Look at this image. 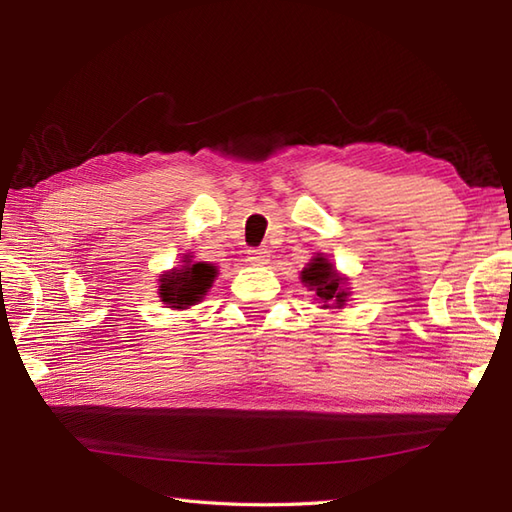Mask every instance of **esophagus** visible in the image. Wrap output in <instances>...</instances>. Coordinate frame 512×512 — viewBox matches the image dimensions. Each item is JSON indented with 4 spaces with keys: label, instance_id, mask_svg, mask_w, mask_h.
<instances>
[{
    "label": "esophagus",
    "instance_id": "esophagus-1",
    "mask_svg": "<svg viewBox=\"0 0 512 512\" xmlns=\"http://www.w3.org/2000/svg\"><path fill=\"white\" fill-rule=\"evenodd\" d=\"M248 262L253 266H264L270 262V250L268 248H250L248 250Z\"/></svg>",
    "mask_w": 512,
    "mask_h": 512
}]
</instances>
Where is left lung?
I'll list each match as a JSON object with an SVG mask.
<instances>
[{
    "mask_svg": "<svg viewBox=\"0 0 512 512\" xmlns=\"http://www.w3.org/2000/svg\"><path fill=\"white\" fill-rule=\"evenodd\" d=\"M301 284L314 292V301L321 310H343L352 297L350 277L339 273L323 253L314 255L301 270Z\"/></svg>",
    "mask_w": 512,
    "mask_h": 512,
    "instance_id": "obj_1",
    "label": "left lung"
}]
</instances>
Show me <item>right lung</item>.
I'll use <instances>...</instances> for the list:
<instances>
[{
  "label": "right lung",
  "mask_w": 512,
  "mask_h": 512,
  "mask_svg": "<svg viewBox=\"0 0 512 512\" xmlns=\"http://www.w3.org/2000/svg\"><path fill=\"white\" fill-rule=\"evenodd\" d=\"M217 266L209 262H193V255H184L178 268L165 270L158 279V297L171 310H189L211 290Z\"/></svg>",
  "instance_id": "right-lung-1"
}]
</instances>
